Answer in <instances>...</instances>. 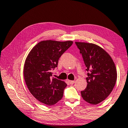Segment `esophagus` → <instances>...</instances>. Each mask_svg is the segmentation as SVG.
<instances>
[{"label":"esophagus","instance_id":"esophagus-1","mask_svg":"<svg viewBox=\"0 0 128 128\" xmlns=\"http://www.w3.org/2000/svg\"><path fill=\"white\" fill-rule=\"evenodd\" d=\"M68 82H69L70 84H73L75 83V80H68Z\"/></svg>","mask_w":128,"mask_h":128}]
</instances>
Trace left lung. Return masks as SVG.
Returning a JSON list of instances; mask_svg holds the SVG:
<instances>
[{
  "mask_svg": "<svg viewBox=\"0 0 128 128\" xmlns=\"http://www.w3.org/2000/svg\"><path fill=\"white\" fill-rule=\"evenodd\" d=\"M80 49L86 70L87 86L81 91L86 102L97 104L104 100L114 88L117 74L115 64L108 53L100 46L92 43L75 42Z\"/></svg>",
  "mask_w": 128,
  "mask_h": 128,
  "instance_id": "1",
  "label": "left lung"
}]
</instances>
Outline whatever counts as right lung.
Returning a JSON list of instances; mask_svg holds the SVG:
<instances>
[{"mask_svg":"<svg viewBox=\"0 0 128 128\" xmlns=\"http://www.w3.org/2000/svg\"><path fill=\"white\" fill-rule=\"evenodd\" d=\"M72 41H40L30 50L25 60L24 76L28 90L40 102L47 105L62 100L67 84L52 78L51 70L58 66V59L72 45Z\"/></svg>","mask_w":128,"mask_h":128,"instance_id":"1","label":"right lung"}]
</instances>
